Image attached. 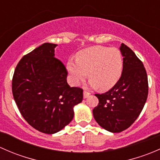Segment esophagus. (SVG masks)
I'll use <instances>...</instances> for the list:
<instances>
[{
    "mask_svg": "<svg viewBox=\"0 0 160 160\" xmlns=\"http://www.w3.org/2000/svg\"><path fill=\"white\" fill-rule=\"evenodd\" d=\"M90 95V93L89 92H87V91H83V98H88Z\"/></svg>",
    "mask_w": 160,
    "mask_h": 160,
    "instance_id": "34e87169",
    "label": "esophagus"
}]
</instances>
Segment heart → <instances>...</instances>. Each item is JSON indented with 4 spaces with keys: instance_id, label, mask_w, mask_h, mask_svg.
I'll return each instance as SVG.
<instances>
[{
    "instance_id": "b5f03b06",
    "label": "heart",
    "mask_w": 160,
    "mask_h": 160,
    "mask_svg": "<svg viewBox=\"0 0 160 160\" xmlns=\"http://www.w3.org/2000/svg\"><path fill=\"white\" fill-rule=\"evenodd\" d=\"M72 83L78 84L88 76L93 88L110 90L119 81L123 72V57L117 48L92 46L77 53L76 60L67 62Z\"/></svg>"
}]
</instances>
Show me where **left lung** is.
Returning <instances> with one entry per match:
<instances>
[{
    "label": "left lung",
    "instance_id": "left-lung-1",
    "mask_svg": "<svg viewBox=\"0 0 160 160\" xmlns=\"http://www.w3.org/2000/svg\"><path fill=\"white\" fill-rule=\"evenodd\" d=\"M123 72L110 90L95 94L99 103L93 110L98 125L108 132H121L134 123L146 104L148 77L142 62L129 47L122 43Z\"/></svg>",
    "mask_w": 160,
    "mask_h": 160
}]
</instances>
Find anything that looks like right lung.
Returning a JSON list of instances; mask_svg holds the SVG:
<instances>
[{"label": "right lung", "mask_w": 160, "mask_h": 160, "mask_svg": "<svg viewBox=\"0 0 160 160\" xmlns=\"http://www.w3.org/2000/svg\"><path fill=\"white\" fill-rule=\"evenodd\" d=\"M57 45L44 43L21 59L12 79V93L27 122L39 132L54 134L72 120L83 90L70 88L67 71L55 57Z\"/></svg>", "instance_id": "1"}]
</instances>
